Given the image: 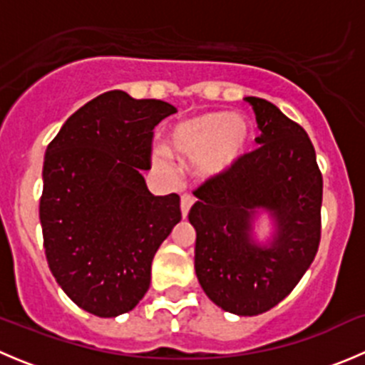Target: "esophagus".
<instances>
[{"label":"esophagus","mask_w":365,"mask_h":365,"mask_svg":"<svg viewBox=\"0 0 365 365\" xmlns=\"http://www.w3.org/2000/svg\"><path fill=\"white\" fill-rule=\"evenodd\" d=\"M192 205H194V197L190 196V194H183L182 200H180V208H182L183 219L189 215V210H190V206H192Z\"/></svg>","instance_id":"esophagus-1"}]
</instances>
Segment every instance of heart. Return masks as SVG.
Wrapping results in <instances>:
<instances>
[{
  "instance_id": "b5f03b06",
  "label": "heart",
  "mask_w": 365,
  "mask_h": 365,
  "mask_svg": "<svg viewBox=\"0 0 365 365\" xmlns=\"http://www.w3.org/2000/svg\"><path fill=\"white\" fill-rule=\"evenodd\" d=\"M252 138V125L245 116L226 111H210L185 118L169 128L164 150H155L153 165L169 171V159L189 164L201 180H213L233 171Z\"/></svg>"
}]
</instances>
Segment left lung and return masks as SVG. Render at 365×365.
I'll return each mask as SVG.
<instances>
[{"label": "left lung", "mask_w": 365, "mask_h": 365, "mask_svg": "<svg viewBox=\"0 0 365 365\" xmlns=\"http://www.w3.org/2000/svg\"><path fill=\"white\" fill-rule=\"evenodd\" d=\"M259 148L233 171L194 190L197 281L206 297L238 316H256L284 300L307 272L322 237L323 178L307 132L264 98L247 97ZM274 220L270 241L253 238V220Z\"/></svg>", "instance_id": "left-lung-1"}]
</instances>
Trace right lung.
Listing matches in <instances>:
<instances>
[{
	"label": "right lung",
	"mask_w": 365,
	"mask_h": 365,
	"mask_svg": "<svg viewBox=\"0 0 365 365\" xmlns=\"http://www.w3.org/2000/svg\"><path fill=\"white\" fill-rule=\"evenodd\" d=\"M175 106L106 91L68 118L43 159L40 224L47 263L73 304L98 318L132 311L152 261L182 220L178 194L153 196V128Z\"/></svg>",
	"instance_id": "obj_1"
}]
</instances>
